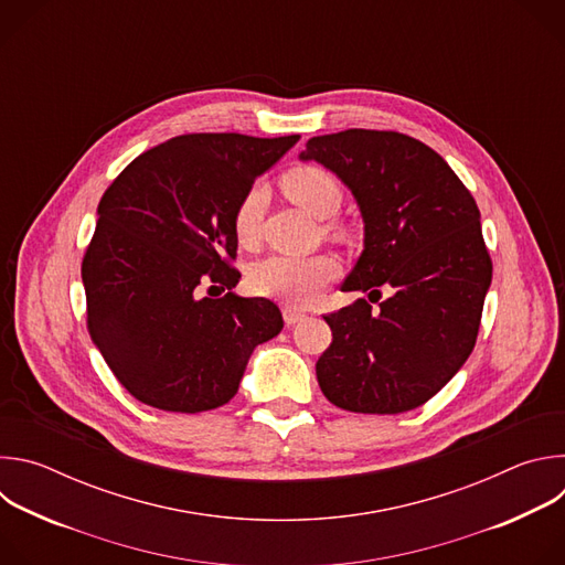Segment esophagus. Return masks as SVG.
Masks as SVG:
<instances>
[{"label":"esophagus","mask_w":565,"mask_h":565,"mask_svg":"<svg viewBox=\"0 0 565 565\" xmlns=\"http://www.w3.org/2000/svg\"><path fill=\"white\" fill-rule=\"evenodd\" d=\"M303 317H306L303 310H297V308H292V306H286V308H284V321H286L288 327L297 324V321H301Z\"/></svg>","instance_id":"obj_1"}]
</instances>
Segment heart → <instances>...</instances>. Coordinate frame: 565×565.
<instances>
[{
    "mask_svg": "<svg viewBox=\"0 0 565 565\" xmlns=\"http://www.w3.org/2000/svg\"><path fill=\"white\" fill-rule=\"evenodd\" d=\"M284 194L315 218H329L342 205V188L338 179L317 166H299L281 179ZM266 192L253 185L234 210V234L241 244H250L257 234ZM338 275V262L331 255L284 257L273 255L257 262L248 281L257 295L286 301L290 306L310 303Z\"/></svg>",
    "mask_w": 565,
    "mask_h": 565,
    "instance_id": "heart-1",
    "label": "heart"
}]
</instances>
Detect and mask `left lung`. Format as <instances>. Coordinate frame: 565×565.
<instances>
[{
    "label": "left lung",
    "instance_id": "1",
    "mask_svg": "<svg viewBox=\"0 0 565 565\" xmlns=\"http://www.w3.org/2000/svg\"><path fill=\"white\" fill-rule=\"evenodd\" d=\"M299 160L333 172L362 214L364 250L342 290H391L377 310L355 299L324 317L333 342L315 366L321 393L355 414L412 412L476 344L492 284L476 201L440 153L397 131L315 136Z\"/></svg>",
    "mask_w": 565,
    "mask_h": 565
}]
</instances>
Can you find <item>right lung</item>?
Returning a JSON list of instances; mask_svg holds the SVG:
<instances>
[{"instance_id":"right-lung-1","label":"right lung","mask_w":565,"mask_h":565,"mask_svg":"<svg viewBox=\"0 0 565 565\" xmlns=\"http://www.w3.org/2000/svg\"><path fill=\"white\" fill-rule=\"evenodd\" d=\"M297 140L177 136L131 160L100 199L83 262L89 335L145 405L177 414L225 405L253 351L284 329L270 299L232 292L241 275L227 259L236 203Z\"/></svg>"}]
</instances>
